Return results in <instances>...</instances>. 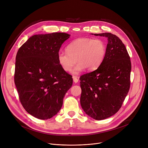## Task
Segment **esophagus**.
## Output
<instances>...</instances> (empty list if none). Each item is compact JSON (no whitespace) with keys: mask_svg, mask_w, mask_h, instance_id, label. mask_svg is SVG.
Masks as SVG:
<instances>
[{"mask_svg":"<svg viewBox=\"0 0 148 148\" xmlns=\"http://www.w3.org/2000/svg\"><path fill=\"white\" fill-rule=\"evenodd\" d=\"M73 81H74L75 83H77V82H78V78L77 77L73 76Z\"/></svg>","mask_w":148,"mask_h":148,"instance_id":"obj_1","label":"esophagus"}]
</instances>
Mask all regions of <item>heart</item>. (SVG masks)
Here are the masks:
<instances>
[{
    "mask_svg": "<svg viewBox=\"0 0 148 148\" xmlns=\"http://www.w3.org/2000/svg\"><path fill=\"white\" fill-rule=\"evenodd\" d=\"M66 52L60 51L57 59L61 69L70 71L75 61L76 65L71 74L77 75L87 69L88 71L96 70L102 62L107 51V46L101 38H79L73 40L67 46Z\"/></svg>",
    "mask_w": 148,
    "mask_h": 148,
    "instance_id": "heart-1",
    "label": "heart"
}]
</instances>
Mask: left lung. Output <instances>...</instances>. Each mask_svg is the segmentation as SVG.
<instances>
[{
	"mask_svg": "<svg viewBox=\"0 0 148 148\" xmlns=\"http://www.w3.org/2000/svg\"><path fill=\"white\" fill-rule=\"evenodd\" d=\"M91 34L107 38V51L97 70L80 77V103L89 116L102 120L116 114L127 95L131 62L124 44L116 35L110 33Z\"/></svg>",
	"mask_w": 148,
	"mask_h": 148,
	"instance_id": "1",
	"label": "left lung"
}]
</instances>
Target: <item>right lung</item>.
Listing matches in <instances>:
<instances>
[{
  "instance_id": "right-lung-1",
  "label": "right lung",
  "mask_w": 148,
  "mask_h": 148,
  "mask_svg": "<svg viewBox=\"0 0 148 148\" xmlns=\"http://www.w3.org/2000/svg\"><path fill=\"white\" fill-rule=\"evenodd\" d=\"M70 37L65 33L33 35L17 53L14 83L21 103L35 118L45 120L56 115L73 85L71 75L57 59L61 45Z\"/></svg>"
}]
</instances>
